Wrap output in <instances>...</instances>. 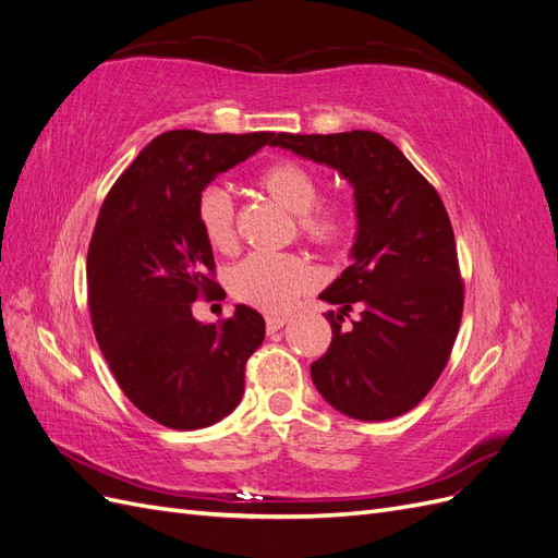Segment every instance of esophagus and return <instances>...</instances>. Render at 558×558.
I'll use <instances>...</instances> for the list:
<instances>
[{
	"label": "esophagus",
	"mask_w": 558,
	"mask_h": 558,
	"mask_svg": "<svg viewBox=\"0 0 558 558\" xmlns=\"http://www.w3.org/2000/svg\"><path fill=\"white\" fill-rule=\"evenodd\" d=\"M286 324H289V316H277V314H267V316H265L267 332H275V330L283 328Z\"/></svg>",
	"instance_id": "34e87169"
}]
</instances>
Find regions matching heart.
<instances>
[{"mask_svg":"<svg viewBox=\"0 0 558 558\" xmlns=\"http://www.w3.org/2000/svg\"><path fill=\"white\" fill-rule=\"evenodd\" d=\"M258 189L289 214L298 216L302 240L320 248L342 244L349 232V216L340 202L320 197V183L312 170L293 160H279L258 174ZM197 223L207 242L216 251H232L238 244L234 205L221 185H207L197 197ZM314 277L310 265L300 256H256L244 258L230 275L232 295L246 305L281 314L295 305V300L312 289Z\"/></svg>","mask_w":558,"mask_h":558,"instance_id":"b5f03b06","label":"heart"}]
</instances>
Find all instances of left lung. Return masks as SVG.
Listing matches in <instances>:
<instances>
[{"label": "left lung", "mask_w": 558, "mask_h": 558, "mask_svg": "<svg viewBox=\"0 0 558 558\" xmlns=\"http://www.w3.org/2000/svg\"><path fill=\"white\" fill-rule=\"evenodd\" d=\"M269 146L328 165L353 189L351 265L318 298L332 342L312 363V381L337 412L386 421L410 412L442 375L463 314V281L440 195L402 150L369 130L279 132ZM362 318L347 333L341 314Z\"/></svg>", "instance_id": "1"}]
</instances>
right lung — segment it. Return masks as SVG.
I'll return each instance as SVG.
<instances>
[{"mask_svg": "<svg viewBox=\"0 0 558 558\" xmlns=\"http://www.w3.org/2000/svg\"><path fill=\"white\" fill-rule=\"evenodd\" d=\"M275 132L170 130L113 183L88 248V307L97 344L134 408L174 430L207 428L244 396V367L265 340L246 305L221 324L193 316L211 298L214 253L197 197Z\"/></svg>", "mask_w": 558, "mask_h": 558, "instance_id": "obj_1", "label": "right lung"}]
</instances>
